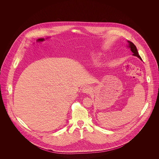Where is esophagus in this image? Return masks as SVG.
<instances>
[{
	"label": "esophagus",
	"instance_id": "obj_1",
	"mask_svg": "<svg viewBox=\"0 0 159 159\" xmlns=\"http://www.w3.org/2000/svg\"><path fill=\"white\" fill-rule=\"evenodd\" d=\"M82 91L83 93L84 94H89L91 93L92 92V90H91V88H90V87L89 86H85V87H84L82 89Z\"/></svg>",
	"mask_w": 159,
	"mask_h": 159
}]
</instances>
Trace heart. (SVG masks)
<instances>
[{
	"label": "heart",
	"instance_id": "b5f03b06",
	"mask_svg": "<svg viewBox=\"0 0 159 159\" xmlns=\"http://www.w3.org/2000/svg\"><path fill=\"white\" fill-rule=\"evenodd\" d=\"M99 58V55L98 54H97V53H95L92 57V61L93 62H96L98 60Z\"/></svg>",
	"mask_w": 159,
	"mask_h": 159
}]
</instances>
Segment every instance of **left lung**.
Instances as JSON below:
<instances>
[{
    "mask_svg": "<svg viewBox=\"0 0 159 159\" xmlns=\"http://www.w3.org/2000/svg\"><path fill=\"white\" fill-rule=\"evenodd\" d=\"M128 46H127V47L130 48V50H131V51L132 52V53H133V56H135V57H137L138 58H139L142 60V58H141L140 56L139 55V52H138L137 49V47H136L135 45H134L131 41H128Z\"/></svg>",
    "mask_w": 159,
    "mask_h": 159,
    "instance_id": "1",
    "label": "left lung"
}]
</instances>
